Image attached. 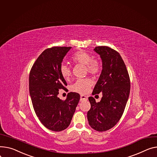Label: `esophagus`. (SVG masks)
Here are the masks:
<instances>
[{"mask_svg": "<svg viewBox=\"0 0 157 157\" xmlns=\"http://www.w3.org/2000/svg\"><path fill=\"white\" fill-rule=\"evenodd\" d=\"M88 100V97L85 95H81L80 97V101H83V100Z\"/></svg>", "mask_w": 157, "mask_h": 157, "instance_id": "esophagus-1", "label": "esophagus"}]
</instances>
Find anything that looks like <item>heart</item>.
I'll list each match as a JSON object with an SVG mask.
<instances>
[{
	"mask_svg": "<svg viewBox=\"0 0 157 157\" xmlns=\"http://www.w3.org/2000/svg\"><path fill=\"white\" fill-rule=\"evenodd\" d=\"M71 60L74 64L85 66L86 71L92 75H98L101 68L100 61L97 59H93L92 56L85 51L76 52L72 56ZM60 73L65 80H69L71 75V71L68 66L62 64L60 67ZM92 84V81L89 78L78 79L71 86V90L74 92L86 94Z\"/></svg>",
	"mask_w": 157,
	"mask_h": 157,
	"instance_id": "obj_1",
	"label": "heart"
}]
</instances>
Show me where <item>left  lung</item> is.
<instances>
[{
	"label": "left lung",
	"instance_id": "left-lung-1",
	"mask_svg": "<svg viewBox=\"0 0 157 157\" xmlns=\"http://www.w3.org/2000/svg\"><path fill=\"white\" fill-rule=\"evenodd\" d=\"M102 60V71L92 95L102 93L100 102L90 97L87 113L90 126L102 132L112 128L121 119L130 93V78L124 62L116 50L107 46L94 48Z\"/></svg>",
	"mask_w": 157,
	"mask_h": 157
}]
</instances>
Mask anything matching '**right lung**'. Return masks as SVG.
<instances>
[{
    "label": "right lung",
    "instance_id": "right-lung-1",
    "mask_svg": "<svg viewBox=\"0 0 157 157\" xmlns=\"http://www.w3.org/2000/svg\"><path fill=\"white\" fill-rule=\"evenodd\" d=\"M71 48H47L37 58L29 72V94L36 116L45 128L56 132L69 126L80 99L79 94L75 92L69 93L65 100L57 97L59 90H65L67 85L60 75V67Z\"/></svg>",
    "mask_w": 157,
    "mask_h": 157
}]
</instances>
